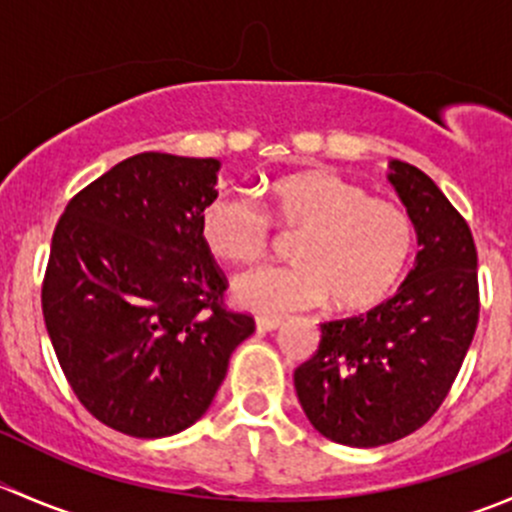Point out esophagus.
Returning <instances> with one entry per match:
<instances>
[{"mask_svg": "<svg viewBox=\"0 0 512 512\" xmlns=\"http://www.w3.org/2000/svg\"><path fill=\"white\" fill-rule=\"evenodd\" d=\"M255 324H257V332H275V329H280L285 322H282V319H272V317H257Z\"/></svg>", "mask_w": 512, "mask_h": 512, "instance_id": "esophagus-1", "label": "esophagus"}]
</instances>
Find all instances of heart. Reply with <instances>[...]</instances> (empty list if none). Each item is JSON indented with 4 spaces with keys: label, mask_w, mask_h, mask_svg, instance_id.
I'll return each instance as SVG.
<instances>
[{
    "label": "heart",
    "mask_w": 512,
    "mask_h": 512,
    "mask_svg": "<svg viewBox=\"0 0 512 512\" xmlns=\"http://www.w3.org/2000/svg\"><path fill=\"white\" fill-rule=\"evenodd\" d=\"M277 223L302 230L294 242L297 265H262L232 285L240 307L289 314L332 297L344 312L386 299L409 267L416 230L409 213L329 170H307L277 180L267 198ZM210 252L227 262H255L272 242V219L250 193H223L200 218Z\"/></svg>",
    "instance_id": "b5f03b06"
}]
</instances>
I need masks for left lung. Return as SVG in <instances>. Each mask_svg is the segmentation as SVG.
<instances>
[{"mask_svg":"<svg viewBox=\"0 0 512 512\" xmlns=\"http://www.w3.org/2000/svg\"><path fill=\"white\" fill-rule=\"evenodd\" d=\"M421 245L391 299L322 324L294 371L309 423L329 441L374 448L421 428L451 391L478 327V252L471 227L416 165L389 163Z\"/></svg>","mask_w":512,"mask_h":512,"instance_id":"left-lung-1","label":"left lung"}]
</instances>
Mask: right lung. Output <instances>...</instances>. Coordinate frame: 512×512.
<instances>
[{
	"label": "right lung",
	"instance_id": "right-lung-1",
	"mask_svg": "<svg viewBox=\"0 0 512 512\" xmlns=\"http://www.w3.org/2000/svg\"><path fill=\"white\" fill-rule=\"evenodd\" d=\"M215 158L138 153L66 205L41 287L61 371L91 416L136 438L208 411L230 354L255 332L227 312V280L200 232Z\"/></svg>",
	"mask_w": 512,
	"mask_h": 512
}]
</instances>
